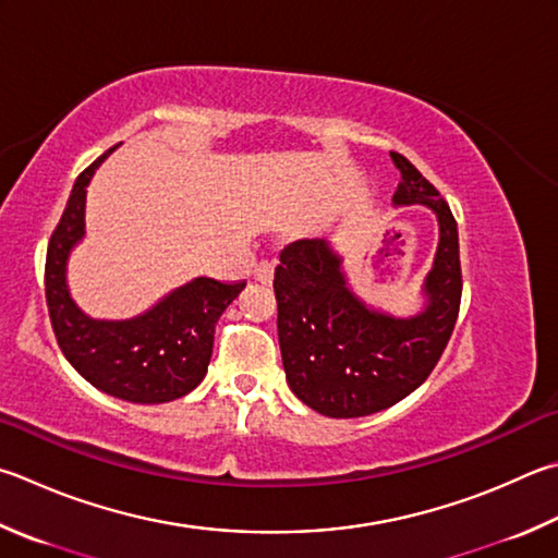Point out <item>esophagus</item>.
Wrapping results in <instances>:
<instances>
[{
  "instance_id": "1",
  "label": "esophagus",
  "mask_w": 558,
  "mask_h": 558,
  "mask_svg": "<svg viewBox=\"0 0 558 558\" xmlns=\"http://www.w3.org/2000/svg\"><path fill=\"white\" fill-rule=\"evenodd\" d=\"M272 272H276V266H272L270 260H260L256 270H253V276H256V280H260V282H270Z\"/></svg>"
}]
</instances>
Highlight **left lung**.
I'll use <instances>...</instances> for the list:
<instances>
[{"mask_svg":"<svg viewBox=\"0 0 558 558\" xmlns=\"http://www.w3.org/2000/svg\"><path fill=\"white\" fill-rule=\"evenodd\" d=\"M390 158L402 175L395 205H427L439 219L437 256L424 280L427 307L410 319L366 307L349 290L341 258L324 239L282 248L272 280L288 385L327 417H366L408 398L439 363L459 317L463 280L456 219L408 158Z\"/></svg>","mask_w":558,"mask_h":558,"instance_id":"obj_1","label":"left lung"}]
</instances>
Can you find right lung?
<instances>
[{"label": "right lung", "instance_id": "add662e5", "mask_svg": "<svg viewBox=\"0 0 558 558\" xmlns=\"http://www.w3.org/2000/svg\"><path fill=\"white\" fill-rule=\"evenodd\" d=\"M77 175L46 253V302L60 351L80 376L107 395L138 404L178 400L207 376L215 327L246 280L195 278L170 292L154 310L124 322L89 319L70 298L65 263L85 234L89 178L111 154Z\"/></svg>", "mask_w": 558, "mask_h": 558}]
</instances>
